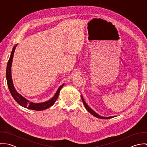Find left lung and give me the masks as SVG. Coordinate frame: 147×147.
<instances>
[{"instance_id": "8db88e82", "label": "left lung", "mask_w": 147, "mask_h": 147, "mask_svg": "<svg viewBox=\"0 0 147 147\" xmlns=\"http://www.w3.org/2000/svg\"><path fill=\"white\" fill-rule=\"evenodd\" d=\"M82 101H83V104H84V106L85 107V109L88 110V112H89L91 114H92L93 116L96 117V118H100V119H110V118H113L115 116H113V117H102L100 115H98V114H97L94 110H93L90 107H89V106L86 104V103L84 101V98L83 97V96H82Z\"/></svg>"}]
</instances>
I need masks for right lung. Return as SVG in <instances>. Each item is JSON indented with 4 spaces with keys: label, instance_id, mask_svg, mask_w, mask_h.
I'll use <instances>...</instances> for the list:
<instances>
[{
    "label": "right lung",
    "instance_id": "1",
    "mask_svg": "<svg viewBox=\"0 0 147 147\" xmlns=\"http://www.w3.org/2000/svg\"><path fill=\"white\" fill-rule=\"evenodd\" d=\"M17 46V44L14 46L13 47V49L12 50L11 56L9 57V59L8 60V62L7 65V70H6V78H7V82L8 89L9 90V92L13 97V98L15 99V100L21 106L28 108L29 109L33 110H37V111H41L45 109H47L49 107H51V106L54 104L55 101H57L58 97L59 94V92L62 88L63 87L64 84L61 85L59 88L58 89L57 92L55 93V95L53 96L52 98L50 100L41 103H33L32 102H30L29 100H26L25 98H24L23 96H22L21 94H20L15 89L12 79V76H11V66L12 63V59L13 57V54L15 52V50Z\"/></svg>",
    "mask_w": 147,
    "mask_h": 147
}]
</instances>
